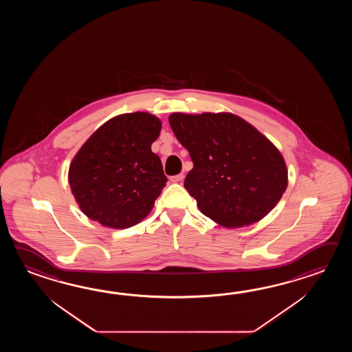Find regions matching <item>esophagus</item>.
<instances>
[{
  "label": "esophagus",
  "mask_w": 352,
  "mask_h": 352,
  "mask_svg": "<svg viewBox=\"0 0 352 352\" xmlns=\"http://www.w3.org/2000/svg\"><path fill=\"white\" fill-rule=\"evenodd\" d=\"M184 173H179V175H175V176H171L170 179H171V182H175V184H177L179 181H182L184 179Z\"/></svg>",
  "instance_id": "34e87169"
}]
</instances>
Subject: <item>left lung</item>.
<instances>
[{"mask_svg": "<svg viewBox=\"0 0 352 352\" xmlns=\"http://www.w3.org/2000/svg\"><path fill=\"white\" fill-rule=\"evenodd\" d=\"M170 126L194 168L184 186L205 217L226 228L259 221L287 188V167L267 137L232 113H173Z\"/></svg>", "mask_w": 352, "mask_h": 352, "instance_id": "left-lung-1", "label": "left lung"}]
</instances>
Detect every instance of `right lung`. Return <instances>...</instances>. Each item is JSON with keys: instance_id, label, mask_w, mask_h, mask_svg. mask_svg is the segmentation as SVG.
Masks as SVG:
<instances>
[{"instance_id": "add662e5", "label": "right lung", "mask_w": 352, "mask_h": 352, "mask_svg": "<svg viewBox=\"0 0 352 352\" xmlns=\"http://www.w3.org/2000/svg\"><path fill=\"white\" fill-rule=\"evenodd\" d=\"M161 120L150 113L120 114L90 135L69 168V185L87 217L114 229L150 214L167 177L151 151Z\"/></svg>"}]
</instances>
